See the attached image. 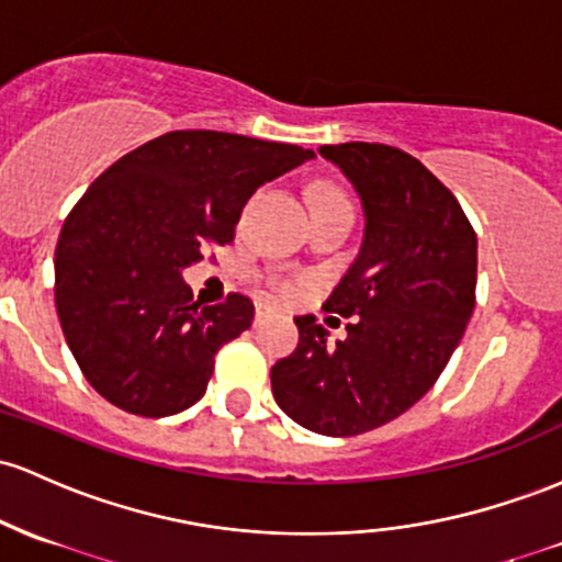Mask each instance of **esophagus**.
I'll return each instance as SVG.
<instances>
[{
    "instance_id": "esophagus-1",
    "label": "esophagus",
    "mask_w": 562,
    "mask_h": 562,
    "mask_svg": "<svg viewBox=\"0 0 562 562\" xmlns=\"http://www.w3.org/2000/svg\"><path fill=\"white\" fill-rule=\"evenodd\" d=\"M271 312H274V310H271V306H267V304H256V325L261 323L263 317H269Z\"/></svg>"
}]
</instances>
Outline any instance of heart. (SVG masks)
Here are the masks:
<instances>
[{"mask_svg": "<svg viewBox=\"0 0 562 562\" xmlns=\"http://www.w3.org/2000/svg\"><path fill=\"white\" fill-rule=\"evenodd\" d=\"M336 200H347V196H344L341 191H336V189H319L317 191V202H336ZM280 295L285 301L299 299L301 285H295V282H285V285H280Z\"/></svg>", "mask_w": 562, "mask_h": 562, "instance_id": "heart-1", "label": "heart"}]
</instances>
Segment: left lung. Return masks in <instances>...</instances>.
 <instances>
[{
  "instance_id": "8db88e82",
  "label": "left lung",
  "mask_w": 562,
  "mask_h": 562,
  "mask_svg": "<svg viewBox=\"0 0 562 562\" xmlns=\"http://www.w3.org/2000/svg\"><path fill=\"white\" fill-rule=\"evenodd\" d=\"M366 211L360 256L325 301L355 317L328 344L314 314L295 317L299 347L271 368L277 405L304 429L355 437L384 427L427 394L474 310L477 234L451 189L384 144L319 146Z\"/></svg>"
}]
</instances>
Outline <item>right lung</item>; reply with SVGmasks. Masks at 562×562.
<instances>
[{
    "mask_svg": "<svg viewBox=\"0 0 562 562\" xmlns=\"http://www.w3.org/2000/svg\"><path fill=\"white\" fill-rule=\"evenodd\" d=\"M312 149L218 131H172L103 170L55 248V306L79 371L101 397L144 418L191 408L215 351L252 323L229 293L200 306L181 271L234 239L252 191Z\"/></svg>",
    "mask_w": 562,
    "mask_h": 562,
    "instance_id": "right-lung-1",
    "label": "right lung"
}]
</instances>
